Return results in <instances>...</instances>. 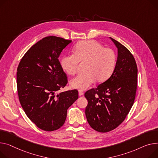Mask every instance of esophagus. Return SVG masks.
I'll list each match as a JSON object with an SVG mask.
<instances>
[{
  "label": "esophagus",
  "mask_w": 158,
  "mask_h": 158,
  "mask_svg": "<svg viewBox=\"0 0 158 158\" xmlns=\"http://www.w3.org/2000/svg\"><path fill=\"white\" fill-rule=\"evenodd\" d=\"M83 94H84V93H83L82 91H79V97L82 96Z\"/></svg>",
  "instance_id": "obj_1"
}]
</instances>
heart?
<instances>
[{
	"mask_svg": "<svg viewBox=\"0 0 158 158\" xmlns=\"http://www.w3.org/2000/svg\"><path fill=\"white\" fill-rule=\"evenodd\" d=\"M74 54H65L60 59V66L69 75H74L79 62L85 64L82 73L73 78L70 86L76 89L85 90L91 86L94 81L103 82L107 80L116 65V55L110 48H104L98 42L93 40H82L75 48Z\"/></svg>",
	"mask_w": 158,
	"mask_h": 158,
	"instance_id": "heart-1",
	"label": "heart"
}]
</instances>
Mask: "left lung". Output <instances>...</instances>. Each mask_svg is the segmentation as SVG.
<instances>
[{
    "instance_id": "left-lung-1",
    "label": "left lung",
    "mask_w": 158,
    "mask_h": 158,
    "mask_svg": "<svg viewBox=\"0 0 158 158\" xmlns=\"http://www.w3.org/2000/svg\"><path fill=\"white\" fill-rule=\"evenodd\" d=\"M110 39L118 49L115 69L106 81L85 94L87 121L93 130L102 133L123 122L133 106L137 86L138 70L133 56L118 41Z\"/></svg>"
}]
</instances>
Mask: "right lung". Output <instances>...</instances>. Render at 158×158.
<instances>
[{
    "mask_svg": "<svg viewBox=\"0 0 158 158\" xmlns=\"http://www.w3.org/2000/svg\"><path fill=\"white\" fill-rule=\"evenodd\" d=\"M71 42L55 36L42 39L27 51L17 69L21 106L27 117L44 131L61 128L67 109L78 98L76 89L58 93L67 83L58 58Z\"/></svg>",
    "mask_w": 158,
    "mask_h": 158,
    "instance_id": "obj_1",
    "label": "right lung"
}]
</instances>
